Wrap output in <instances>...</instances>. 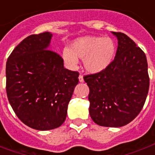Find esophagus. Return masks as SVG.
Segmentation results:
<instances>
[{
	"label": "esophagus",
	"mask_w": 155,
	"mask_h": 155,
	"mask_svg": "<svg viewBox=\"0 0 155 155\" xmlns=\"http://www.w3.org/2000/svg\"><path fill=\"white\" fill-rule=\"evenodd\" d=\"M79 81H80V82H84V78H83V75H82V74H80V75H79Z\"/></svg>",
	"instance_id": "34e87169"
}]
</instances>
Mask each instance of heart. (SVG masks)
Returning a JSON list of instances; mask_svg holds the SVG:
<instances>
[{
	"mask_svg": "<svg viewBox=\"0 0 155 155\" xmlns=\"http://www.w3.org/2000/svg\"><path fill=\"white\" fill-rule=\"evenodd\" d=\"M116 53L115 44L110 38L102 36H84L76 39L71 50L65 48L62 56L65 63L71 67L75 66L78 59L84 60L85 70L91 73L104 71L114 61Z\"/></svg>",
	"mask_w": 155,
	"mask_h": 155,
	"instance_id": "b5f03b06",
	"label": "heart"
}]
</instances>
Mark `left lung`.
<instances>
[{
  "label": "left lung",
  "mask_w": 155,
  "mask_h": 155,
  "mask_svg": "<svg viewBox=\"0 0 155 155\" xmlns=\"http://www.w3.org/2000/svg\"><path fill=\"white\" fill-rule=\"evenodd\" d=\"M114 61L104 71L84 76L90 93V115L104 127H121L140 114L150 88L146 55L121 32Z\"/></svg>",
  "instance_id": "1"
}]
</instances>
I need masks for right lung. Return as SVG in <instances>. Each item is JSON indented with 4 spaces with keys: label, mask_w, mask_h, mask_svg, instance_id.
Here are the masks:
<instances>
[{
    "label": "right lung",
    "mask_w": 155,
    "mask_h": 155,
    "mask_svg": "<svg viewBox=\"0 0 155 155\" xmlns=\"http://www.w3.org/2000/svg\"><path fill=\"white\" fill-rule=\"evenodd\" d=\"M52 34L31 35L7 59L6 94L23 123L38 130L64 123L68 104L79 82V72L64 67L60 54L48 49Z\"/></svg>",
    "instance_id": "right-lung-1"
}]
</instances>
